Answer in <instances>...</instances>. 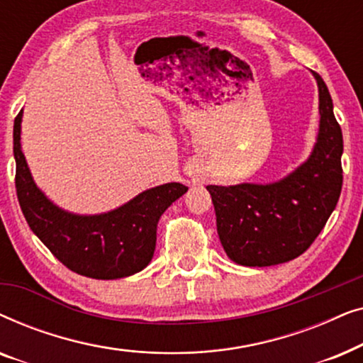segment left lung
Wrapping results in <instances>:
<instances>
[{
	"label": "left lung",
	"mask_w": 363,
	"mask_h": 363,
	"mask_svg": "<svg viewBox=\"0 0 363 363\" xmlns=\"http://www.w3.org/2000/svg\"><path fill=\"white\" fill-rule=\"evenodd\" d=\"M319 135L311 157L279 182L208 185L218 236L228 257L241 266L287 262L309 247L339 201L344 140L334 104L319 74Z\"/></svg>",
	"instance_id": "8db88e82"
}]
</instances>
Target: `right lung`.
I'll list each match as a JSON object with an SVG mask.
<instances>
[{
  "label": "right lung",
  "instance_id": "1",
  "mask_svg": "<svg viewBox=\"0 0 363 363\" xmlns=\"http://www.w3.org/2000/svg\"><path fill=\"white\" fill-rule=\"evenodd\" d=\"M21 118L23 111L14 118L13 128L14 183L19 206L34 235L64 266L81 276L118 279L147 267L155 251L158 220L188 188L165 183L102 215L64 211L33 180L21 150Z\"/></svg>",
  "mask_w": 363,
  "mask_h": 363
}]
</instances>
